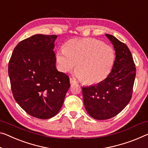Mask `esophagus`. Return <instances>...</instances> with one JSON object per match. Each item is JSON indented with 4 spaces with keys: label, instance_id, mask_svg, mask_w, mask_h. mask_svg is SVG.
<instances>
[{
    "label": "esophagus",
    "instance_id": "34e87169",
    "mask_svg": "<svg viewBox=\"0 0 148 148\" xmlns=\"http://www.w3.org/2000/svg\"><path fill=\"white\" fill-rule=\"evenodd\" d=\"M77 82L73 79V78H70V83L71 84H75V83H77Z\"/></svg>",
    "mask_w": 148,
    "mask_h": 148
}]
</instances>
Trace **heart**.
<instances>
[{"label":"heart","mask_w":148,"mask_h":148,"mask_svg":"<svg viewBox=\"0 0 148 148\" xmlns=\"http://www.w3.org/2000/svg\"><path fill=\"white\" fill-rule=\"evenodd\" d=\"M56 58L61 72L70 71L75 65V75L86 84L103 82L112 71L116 60L112 46L91 38L71 39L63 49L56 52Z\"/></svg>","instance_id":"obj_1"}]
</instances>
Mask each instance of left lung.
Instances as JSON below:
<instances>
[{"label":"left lung","mask_w":148,"mask_h":148,"mask_svg":"<svg viewBox=\"0 0 148 148\" xmlns=\"http://www.w3.org/2000/svg\"><path fill=\"white\" fill-rule=\"evenodd\" d=\"M105 35L116 51L112 71L101 83L82 89L86 110L97 120L110 119L126 107L132 99L136 71L128 46L114 36Z\"/></svg>","instance_id":"left-lung-1"}]
</instances>
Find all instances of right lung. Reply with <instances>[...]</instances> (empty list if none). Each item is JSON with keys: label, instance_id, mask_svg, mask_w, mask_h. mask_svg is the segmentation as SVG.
I'll list each match as a JSON object with an SVG mask.
<instances>
[{"label": "right lung", "instance_id": "obj_1", "mask_svg": "<svg viewBox=\"0 0 148 148\" xmlns=\"http://www.w3.org/2000/svg\"><path fill=\"white\" fill-rule=\"evenodd\" d=\"M57 35L36 34L20 42L8 63L15 101L28 114L48 119L60 110L70 87L69 76L56 69Z\"/></svg>", "mask_w": 148, "mask_h": 148}]
</instances>
